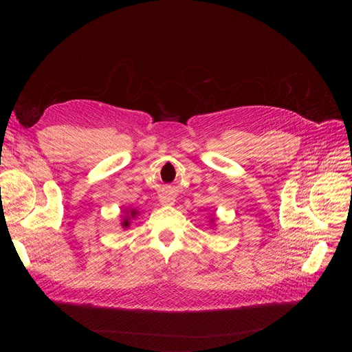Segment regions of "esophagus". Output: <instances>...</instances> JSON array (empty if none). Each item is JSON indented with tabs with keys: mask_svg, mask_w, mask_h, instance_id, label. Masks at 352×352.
<instances>
[{
	"mask_svg": "<svg viewBox=\"0 0 352 352\" xmlns=\"http://www.w3.org/2000/svg\"><path fill=\"white\" fill-rule=\"evenodd\" d=\"M162 202H163V204H173L175 198L170 197V195H163V197H162Z\"/></svg>",
	"mask_w": 352,
	"mask_h": 352,
	"instance_id": "obj_1",
	"label": "esophagus"
}]
</instances>
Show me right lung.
<instances>
[{
	"label": "right lung",
	"instance_id": "1",
	"mask_svg": "<svg viewBox=\"0 0 352 352\" xmlns=\"http://www.w3.org/2000/svg\"><path fill=\"white\" fill-rule=\"evenodd\" d=\"M131 214H133V216H135V211H133V210L131 211ZM122 225H123V228H127V226H129V220L126 219V220L122 223Z\"/></svg>",
	"mask_w": 352,
	"mask_h": 352
}]
</instances>
